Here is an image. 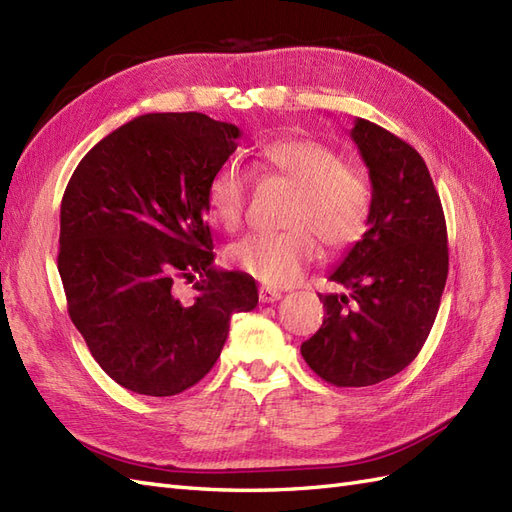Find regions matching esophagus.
<instances>
[{
    "mask_svg": "<svg viewBox=\"0 0 512 512\" xmlns=\"http://www.w3.org/2000/svg\"><path fill=\"white\" fill-rule=\"evenodd\" d=\"M279 298H281V292L274 290V287H266V285L259 287V300H261V303H274V300H279Z\"/></svg>",
    "mask_w": 512,
    "mask_h": 512,
    "instance_id": "obj_1",
    "label": "esophagus"
}]
</instances>
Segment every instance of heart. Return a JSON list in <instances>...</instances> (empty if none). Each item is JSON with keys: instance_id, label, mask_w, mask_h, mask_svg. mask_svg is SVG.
<instances>
[{"instance_id": "b5f03b06", "label": "heart", "mask_w": 512, "mask_h": 512, "mask_svg": "<svg viewBox=\"0 0 512 512\" xmlns=\"http://www.w3.org/2000/svg\"><path fill=\"white\" fill-rule=\"evenodd\" d=\"M261 160L298 188L290 225L281 233H251L229 246L227 259L238 270L268 285H290L320 255V240L329 248L355 244L372 214L370 183L359 170L344 164L329 144L313 138H283L261 149ZM248 177L229 160L207 186V205L227 231L240 227Z\"/></svg>"}]
</instances>
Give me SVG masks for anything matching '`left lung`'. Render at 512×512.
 <instances>
[{"instance_id":"1","label":"left lung","mask_w":512,"mask_h":512,"mask_svg":"<svg viewBox=\"0 0 512 512\" xmlns=\"http://www.w3.org/2000/svg\"><path fill=\"white\" fill-rule=\"evenodd\" d=\"M350 138L370 170L372 214L329 277L348 294H320L324 322L300 352L322 381L368 387L422 350L448 279V229L426 162L409 142L365 119Z\"/></svg>"}]
</instances>
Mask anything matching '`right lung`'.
Segmentation results:
<instances>
[{
  "instance_id": "obj_1",
  "label": "right lung",
  "mask_w": 512,
  "mask_h": 512,
  "mask_svg": "<svg viewBox=\"0 0 512 512\" xmlns=\"http://www.w3.org/2000/svg\"><path fill=\"white\" fill-rule=\"evenodd\" d=\"M240 129L201 112L144 114L97 142L60 205L58 272L69 316L112 381L177 396L214 368L235 311L257 307L244 272L218 270L207 186ZM186 306L172 281L191 278Z\"/></svg>"
}]
</instances>
